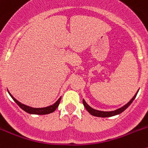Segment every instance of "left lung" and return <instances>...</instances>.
Masks as SVG:
<instances>
[{
  "label": "left lung",
  "instance_id": "left-lung-1",
  "mask_svg": "<svg viewBox=\"0 0 148 148\" xmlns=\"http://www.w3.org/2000/svg\"><path fill=\"white\" fill-rule=\"evenodd\" d=\"M137 93H138V92L135 94V95H134V96L132 98L131 100H130L129 102L127 103L125 105H124L123 107H121V108H119V109L116 110H114V111H101V110H95V109H93V108H91L90 106H89L88 104L86 103V101H84V99H83V104H84V106L85 107L86 109H87V110L88 111L89 113L92 115V116H97V117H102V118H105V117H111V116H116V115L120 114V113H122L123 111H125V110H126L127 108L130 105V104L133 102V100L135 99Z\"/></svg>",
  "mask_w": 148,
  "mask_h": 148
}]
</instances>
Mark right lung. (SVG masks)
I'll return each mask as SVG.
<instances>
[{
	"label": "right lung",
	"instance_id": "add662e5",
	"mask_svg": "<svg viewBox=\"0 0 148 148\" xmlns=\"http://www.w3.org/2000/svg\"><path fill=\"white\" fill-rule=\"evenodd\" d=\"M8 92H9V94L10 95V96L12 98L13 100L15 101V102H16V104H18V105L19 106V107H20L23 110H24L25 112H27V113H29V114L46 115V114H49V113H53V112H54V111L57 109V108H58V105H59L60 101H61V97H60L59 99H58V100L57 101L56 103H54L53 105L48 106V107H46V108H31V107H29V106H27V105H25V104H22V103H21L20 101H18L17 99H15V98L13 97L12 95V94L10 93L9 91H8Z\"/></svg>",
	"mask_w": 148,
	"mask_h": 148
}]
</instances>
